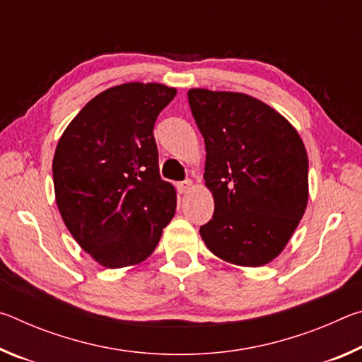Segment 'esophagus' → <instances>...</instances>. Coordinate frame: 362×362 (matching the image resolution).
Here are the masks:
<instances>
[{"instance_id": "obj_1", "label": "esophagus", "mask_w": 362, "mask_h": 362, "mask_svg": "<svg viewBox=\"0 0 362 362\" xmlns=\"http://www.w3.org/2000/svg\"><path fill=\"white\" fill-rule=\"evenodd\" d=\"M192 185H193L192 180H183V182L177 183V189H179L180 193H187V192H189V188H192Z\"/></svg>"}]
</instances>
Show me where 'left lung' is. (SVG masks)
Wrapping results in <instances>:
<instances>
[{
	"mask_svg": "<svg viewBox=\"0 0 362 362\" xmlns=\"http://www.w3.org/2000/svg\"><path fill=\"white\" fill-rule=\"evenodd\" d=\"M204 137L212 218L199 228L214 255L262 267L283 252L308 203V156L289 121L243 93L189 89Z\"/></svg>",
	"mask_w": 362,
	"mask_h": 362,
	"instance_id": "8db88e82",
	"label": "left lung"
}]
</instances>
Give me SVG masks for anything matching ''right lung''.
Returning <instances> with one entry per match:
<instances>
[{
    "label": "right lung",
    "mask_w": 362,
    "mask_h": 362,
    "mask_svg": "<svg viewBox=\"0 0 362 362\" xmlns=\"http://www.w3.org/2000/svg\"><path fill=\"white\" fill-rule=\"evenodd\" d=\"M177 94L159 83H124L95 95L59 139L52 161L60 216L105 268L134 267L156 249L177 206L159 175L153 126Z\"/></svg>",
    "instance_id": "obj_1"
}]
</instances>
